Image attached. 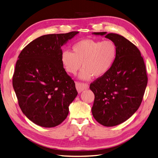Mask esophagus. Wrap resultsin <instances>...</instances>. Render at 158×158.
<instances>
[{
    "label": "esophagus",
    "instance_id": "1",
    "mask_svg": "<svg viewBox=\"0 0 158 158\" xmlns=\"http://www.w3.org/2000/svg\"><path fill=\"white\" fill-rule=\"evenodd\" d=\"M76 88L77 89V91L78 93H80L82 92L84 89H86L89 88V85L86 83H82V82H76Z\"/></svg>",
    "mask_w": 158,
    "mask_h": 158
}]
</instances>
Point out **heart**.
<instances>
[{
    "mask_svg": "<svg viewBox=\"0 0 158 158\" xmlns=\"http://www.w3.org/2000/svg\"><path fill=\"white\" fill-rule=\"evenodd\" d=\"M72 51L61 53L62 64L68 73L75 74L82 67L80 77L84 80L101 78L112 68L117 58V47L112 40L85 39L72 46Z\"/></svg>",
    "mask_w": 158,
    "mask_h": 158,
    "instance_id": "b5f03b06",
    "label": "heart"
}]
</instances>
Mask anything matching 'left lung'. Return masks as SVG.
<instances>
[{
	"label": "left lung",
	"instance_id": "obj_1",
	"mask_svg": "<svg viewBox=\"0 0 158 158\" xmlns=\"http://www.w3.org/2000/svg\"><path fill=\"white\" fill-rule=\"evenodd\" d=\"M115 43L117 55L108 73L90 84L95 95L92 108L99 123L113 127L127 121L139 108L148 83L146 66L137 47L116 33L94 32Z\"/></svg>",
	"mask_w": 158,
	"mask_h": 158
}]
</instances>
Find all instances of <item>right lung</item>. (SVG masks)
Masks as SVG:
<instances>
[{
    "label": "right lung",
    "mask_w": 158,
    "mask_h": 158,
    "mask_svg": "<svg viewBox=\"0 0 158 158\" xmlns=\"http://www.w3.org/2000/svg\"><path fill=\"white\" fill-rule=\"evenodd\" d=\"M78 33L42 35L18 56L13 88L22 111L37 125L51 128L60 125L78 94L74 81L62 64L60 47Z\"/></svg>",
    "instance_id": "right-lung-1"
}]
</instances>
